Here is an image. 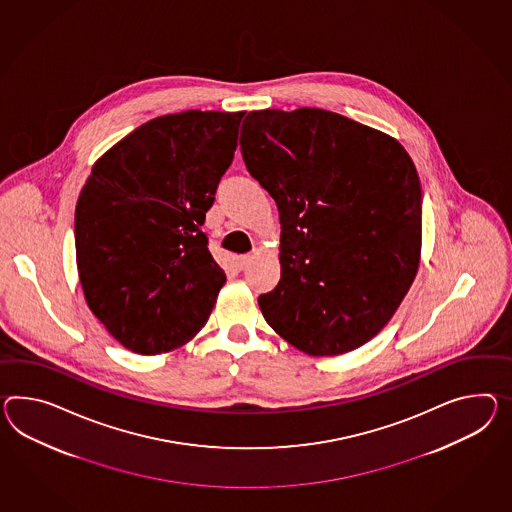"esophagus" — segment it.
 <instances>
[{"mask_svg":"<svg viewBox=\"0 0 512 512\" xmlns=\"http://www.w3.org/2000/svg\"><path fill=\"white\" fill-rule=\"evenodd\" d=\"M251 261H253V255H240L235 259V266H237V270H244Z\"/></svg>","mask_w":512,"mask_h":512,"instance_id":"34e87169","label":"esophagus"}]
</instances>
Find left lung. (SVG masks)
<instances>
[{
	"label": "left lung",
	"mask_w": 512,
	"mask_h": 512,
	"mask_svg": "<svg viewBox=\"0 0 512 512\" xmlns=\"http://www.w3.org/2000/svg\"><path fill=\"white\" fill-rule=\"evenodd\" d=\"M246 168L281 222V279L259 296L268 325L309 355L374 338L418 272L422 187L398 140L342 114L251 111Z\"/></svg>",
	"instance_id": "8db88e82"
}]
</instances>
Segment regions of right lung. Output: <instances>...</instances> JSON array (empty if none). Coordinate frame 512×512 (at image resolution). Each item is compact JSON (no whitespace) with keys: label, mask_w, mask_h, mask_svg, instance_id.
Here are the masks:
<instances>
[{"label":"right lung","mask_w":512,"mask_h":512,"mask_svg":"<svg viewBox=\"0 0 512 512\" xmlns=\"http://www.w3.org/2000/svg\"><path fill=\"white\" fill-rule=\"evenodd\" d=\"M244 113L153 118L107 151L75 205V255L90 311L124 348L183 346L224 287L201 231L237 150Z\"/></svg>","instance_id":"right-lung-1"}]
</instances>
